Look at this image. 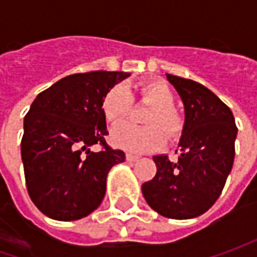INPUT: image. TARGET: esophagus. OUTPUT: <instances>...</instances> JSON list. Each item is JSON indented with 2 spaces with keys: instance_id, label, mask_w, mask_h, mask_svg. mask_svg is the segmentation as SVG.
Returning <instances> with one entry per match:
<instances>
[{
  "instance_id": "esophagus-1",
  "label": "esophagus",
  "mask_w": 257,
  "mask_h": 257,
  "mask_svg": "<svg viewBox=\"0 0 257 257\" xmlns=\"http://www.w3.org/2000/svg\"><path fill=\"white\" fill-rule=\"evenodd\" d=\"M125 159H127V162H130V163H133V162H137L140 157L139 156H136V154H132V153H127L125 154Z\"/></svg>"
}]
</instances>
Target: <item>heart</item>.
<instances>
[{"instance_id":"obj_1","label":"heart","mask_w":257,"mask_h":257,"mask_svg":"<svg viewBox=\"0 0 257 257\" xmlns=\"http://www.w3.org/2000/svg\"><path fill=\"white\" fill-rule=\"evenodd\" d=\"M132 94H137L142 101L153 105L146 118V123L150 125L140 127L132 123L118 124L111 132L114 146L133 153H144L156 150L164 144V133L159 125H162L169 137H176L182 132V115L173 107L174 94L166 83L157 80L136 84L133 90H127L123 85L110 88L103 100V114L108 123H120L130 114L133 105ZM156 123L159 125L156 126Z\"/></svg>"}]
</instances>
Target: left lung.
Instances as JSON below:
<instances>
[{
	"instance_id": "1",
	"label": "left lung",
	"mask_w": 257,
	"mask_h": 257,
	"mask_svg": "<svg viewBox=\"0 0 257 257\" xmlns=\"http://www.w3.org/2000/svg\"><path fill=\"white\" fill-rule=\"evenodd\" d=\"M184 104V127L173 163L154 156L157 173L142 186L149 206L170 219L207 212L222 193L234 160L237 127L230 108L200 83L167 74Z\"/></svg>"
}]
</instances>
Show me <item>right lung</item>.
I'll return each mask as SVG.
<instances>
[{
  "instance_id": "1",
  "label": "right lung",
  "mask_w": 257,
  "mask_h": 257,
  "mask_svg": "<svg viewBox=\"0 0 257 257\" xmlns=\"http://www.w3.org/2000/svg\"><path fill=\"white\" fill-rule=\"evenodd\" d=\"M128 73L90 71L67 75L37 95L24 117L21 157L31 200L45 216L78 220L104 199L107 174L123 163L103 114L104 95ZM95 144L102 150L94 152Z\"/></svg>"
}]
</instances>
